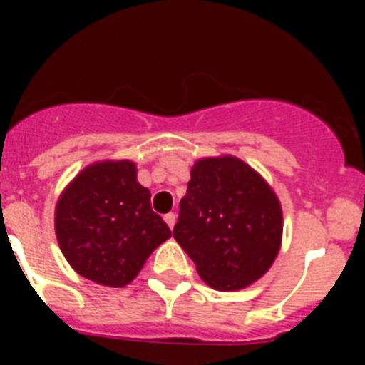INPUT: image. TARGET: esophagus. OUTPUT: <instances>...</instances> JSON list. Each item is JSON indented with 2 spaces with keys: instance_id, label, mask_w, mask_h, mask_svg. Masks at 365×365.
<instances>
[{
  "instance_id": "obj_1",
  "label": "esophagus",
  "mask_w": 365,
  "mask_h": 365,
  "mask_svg": "<svg viewBox=\"0 0 365 365\" xmlns=\"http://www.w3.org/2000/svg\"><path fill=\"white\" fill-rule=\"evenodd\" d=\"M164 221H166V225L170 228H173V225H175V214L173 212H170V214L164 215Z\"/></svg>"
}]
</instances>
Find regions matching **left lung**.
Listing matches in <instances>:
<instances>
[{"label": "left lung", "mask_w": 365, "mask_h": 365, "mask_svg": "<svg viewBox=\"0 0 365 365\" xmlns=\"http://www.w3.org/2000/svg\"><path fill=\"white\" fill-rule=\"evenodd\" d=\"M282 232L278 197L248 164L195 163L173 237L212 289L237 291L259 279L278 256Z\"/></svg>", "instance_id": "obj_1"}]
</instances>
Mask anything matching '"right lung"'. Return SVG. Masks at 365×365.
<instances>
[{
	"label": "right lung",
	"mask_w": 365,
	"mask_h": 365,
	"mask_svg": "<svg viewBox=\"0 0 365 365\" xmlns=\"http://www.w3.org/2000/svg\"><path fill=\"white\" fill-rule=\"evenodd\" d=\"M150 190L138 185L130 160L86 168L56 206V237L80 276L124 287L172 230L151 210Z\"/></svg>",
	"instance_id": "1"
}]
</instances>
